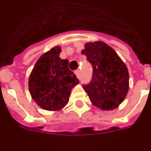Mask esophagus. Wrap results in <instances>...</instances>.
<instances>
[{
	"instance_id": "obj_1",
	"label": "esophagus",
	"mask_w": 151,
	"mask_h": 151,
	"mask_svg": "<svg viewBox=\"0 0 151 151\" xmlns=\"http://www.w3.org/2000/svg\"><path fill=\"white\" fill-rule=\"evenodd\" d=\"M74 73H75L76 76H77L78 78H80V71H79L78 69V70H75V71H74Z\"/></svg>"
}]
</instances>
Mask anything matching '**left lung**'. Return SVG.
<instances>
[{"instance_id": "8db88e82", "label": "left lung", "mask_w": 151, "mask_h": 151, "mask_svg": "<svg viewBox=\"0 0 151 151\" xmlns=\"http://www.w3.org/2000/svg\"><path fill=\"white\" fill-rule=\"evenodd\" d=\"M82 54L93 70L90 83L83 85L91 103L103 110L117 108L129 88L127 66L110 46L101 42L86 43Z\"/></svg>"}]
</instances>
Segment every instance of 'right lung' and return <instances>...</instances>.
<instances>
[{
  "label": "right lung",
  "mask_w": 151,
  "mask_h": 151,
  "mask_svg": "<svg viewBox=\"0 0 151 151\" xmlns=\"http://www.w3.org/2000/svg\"><path fill=\"white\" fill-rule=\"evenodd\" d=\"M60 47L55 46L37 61L28 86L32 98L46 110H59L68 104L73 87L79 83L68 68V60L60 58Z\"/></svg>",
  "instance_id": "add662e5"
}]
</instances>
